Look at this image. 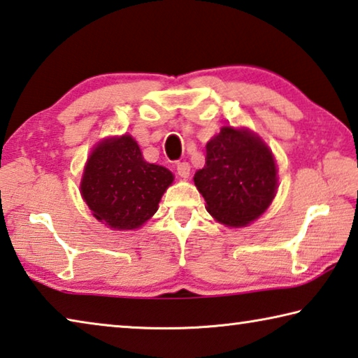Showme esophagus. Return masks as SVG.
Instances as JSON below:
<instances>
[{
    "label": "esophagus",
    "mask_w": 358,
    "mask_h": 358,
    "mask_svg": "<svg viewBox=\"0 0 358 358\" xmlns=\"http://www.w3.org/2000/svg\"><path fill=\"white\" fill-rule=\"evenodd\" d=\"M177 172H178V175L181 178H187L189 177V173H191V166L187 164V162H178L177 164Z\"/></svg>",
    "instance_id": "esophagus-1"
}]
</instances>
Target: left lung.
Instances as JSON below:
<instances>
[{"label": "left lung", "mask_w": 358, "mask_h": 358, "mask_svg": "<svg viewBox=\"0 0 358 358\" xmlns=\"http://www.w3.org/2000/svg\"><path fill=\"white\" fill-rule=\"evenodd\" d=\"M270 148L248 129L224 126L207 143L205 166L194 175L207 211L221 224L252 222L275 199L278 177Z\"/></svg>", "instance_id": "8db88e82"}]
</instances>
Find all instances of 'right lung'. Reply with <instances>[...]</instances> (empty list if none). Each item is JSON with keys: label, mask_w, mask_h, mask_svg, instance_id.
Returning <instances> with one entry per match:
<instances>
[{"label": "right lung", "mask_w": 358, "mask_h": 358, "mask_svg": "<svg viewBox=\"0 0 358 358\" xmlns=\"http://www.w3.org/2000/svg\"><path fill=\"white\" fill-rule=\"evenodd\" d=\"M173 175L150 164L131 136L96 145L85 166L80 192L96 220L115 230L138 229L156 213Z\"/></svg>", "instance_id": "right-lung-1"}]
</instances>
